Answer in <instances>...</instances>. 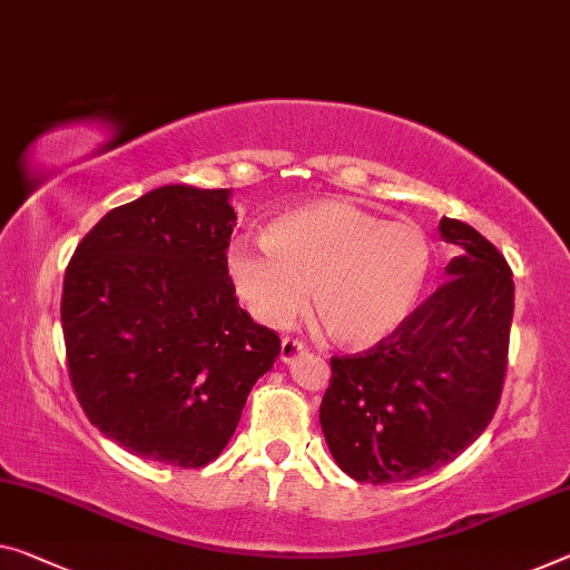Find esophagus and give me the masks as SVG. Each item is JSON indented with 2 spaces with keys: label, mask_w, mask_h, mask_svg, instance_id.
Segmentation results:
<instances>
[{
  "label": "esophagus",
  "mask_w": 570,
  "mask_h": 570,
  "mask_svg": "<svg viewBox=\"0 0 570 570\" xmlns=\"http://www.w3.org/2000/svg\"><path fill=\"white\" fill-rule=\"evenodd\" d=\"M303 352H305L303 341L285 336V338H283V346H279V358H283V362L287 364V362H293V358H295L297 354H303Z\"/></svg>",
  "instance_id": "34e87169"
}]
</instances>
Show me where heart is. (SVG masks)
<instances>
[{"label":"heart","mask_w":570,"mask_h":570,"mask_svg":"<svg viewBox=\"0 0 570 570\" xmlns=\"http://www.w3.org/2000/svg\"><path fill=\"white\" fill-rule=\"evenodd\" d=\"M265 244L234 242L226 267L259 323L283 328L308 303L338 344L366 348L415 311L431 244L410 222H380L346 200H315L267 224Z\"/></svg>","instance_id":"obj_1"}]
</instances>
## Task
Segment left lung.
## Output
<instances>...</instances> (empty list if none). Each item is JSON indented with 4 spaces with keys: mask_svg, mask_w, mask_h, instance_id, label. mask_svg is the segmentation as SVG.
Listing matches in <instances>:
<instances>
[{
    "mask_svg": "<svg viewBox=\"0 0 570 570\" xmlns=\"http://www.w3.org/2000/svg\"><path fill=\"white\" fill-rule=\"evenodd\" d=\"M438 229L459 249L449 279L395 334L331 358L321 428L356 481L392 484L445 466L487 431L502 397L512 269L474 226L443 216Z\"/></svg>",
    "mask_w": 570,
    "mask_h": 570,
    "instance_id": "8db88e82",
    "label": "left lung"
}]
</instances>
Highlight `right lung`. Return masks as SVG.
Here are the masks:
<instances>
[{"mask_svg":"<svg viewBox=\"0 0 570 570\" xmlns=\"http://www.w3.org/2000/svg\"><path fill=\"white\" fill-rule=\"evenodd\" d=\"M232 190L155 188L78 244L60 301L86 417L139 459L200 469L239 425L279 336L239 308L226 267Z\"/></svg>","mask_w":570,"mask_h":570,"instance_id":"obj_1","label":"right lung"}]
</instances>
